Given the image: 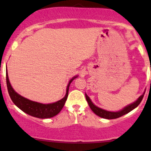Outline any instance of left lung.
<instances>
[{"label":"left lung","instance_id":"obj_1","mask_svg":"<svg viewBox=\"0 0 151 151\" xmlns=\"http://www.w3.org/2000/svg\"><path fill=\"white\" fill-rule=\"evenodd\" d=\"M144 94H145V93H143V94H142L141 96L138 99V100L135 101L134 103H133V104H131L127 106H126L124 109H122V110L119 111H117V112L108 111H106V110H104V109H102L99 108V107L96 106H95L92 103V102H91V99H90L89 97L87 96V95L85 94V96H86V101H87L88 104H89V105L90 106V108H91V110H92V111L93 112V113L96 114V115L99 116L104 118V119H117V118L122 116L125 115V114H128L129 112L131 111L133 109L136 108V107L138 106L140 104V103L141 102L143 96H144Z\"/></svg>","mask_w":151,"mask_h":151}]
</instances>
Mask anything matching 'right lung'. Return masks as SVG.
<instances>
[{"label":"right lung","mask_w":151,"mask_h":151,"mask_svg":"<svg viewBox=\"0 0 151 151\" xmlns=\"http://www.w3.org/2000/svg\"><path fill=\"white\" fill-rule=\"evenodd\" d=\"M76 77H77L72 78L69 82L65 97L62 99L60 101L52 104H43L38 103V102L30 101V100L22 97L18 93L15 92L14 89L12 88L11 85H10L9 79H8V73H6V84L10 99H11L13 103L19 109H21L22 111L27 114L28 115L36 118H39V119H48V118H52L56 116L57 114L60 113V111L63 108L64 105H65V102L67 101V96H68L70 84L72 80L75 79Z\"/></svg>","instance_id":"add662e5"}]
</instances>
